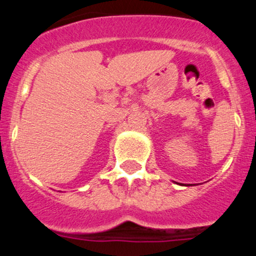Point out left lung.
I'll list each match as a JSON object with an SVG mask.
<instances>
[{
  "mask_svg": "<svg viewBox=\"0 0 256 256\" xmlns=\"http://www.w3.org/2000/svg\"><path fill=\"white\" fill-rule=\"evenodd\" d=\"M180 185H182V184H180Z\"/></svg>",
  "mask_w": 256,
  "mask_h": 256,
  "instance_id": "obj_1",
  "label": "left lung"
}]
</instances>
